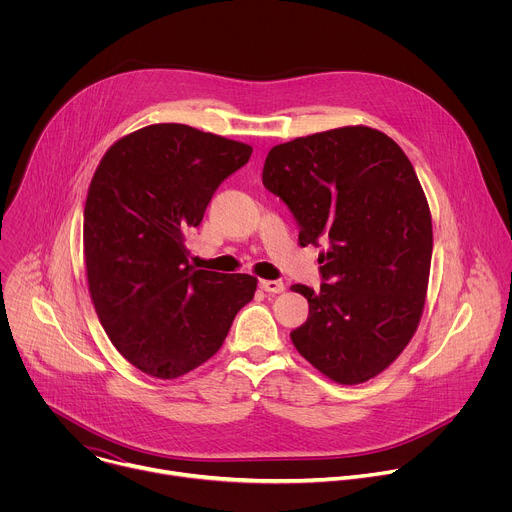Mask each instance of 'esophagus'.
I'll list each match as a JSON object with an SVG mask.
<instances>
[{
	"label": "esophagus",
	"mask_w": 512,
	"mask_h": 512,
	"mask_svg": "<svg viewBox=\"0 0 512 512\" xmlns=\"http://www.w3.org/2000/svg\"><path fill=\"white\" fill-rule=\"evenodd\" d=\"M259 285L263 291H267V294H281V291L285 289V283L277 281V279H263Z\"/></svg>",
	"instance_id": "esophagus-1"
}]
</instances>
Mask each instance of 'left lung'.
<instances>
[{"instance_id":"8db88e82","label":"left lung","mask_w":512,"mask_h":512,"mask_svg":"<svg viewBox=\"0 0 512 512\" xmlns=\"http://www.w3.org/2000/svg\"><path fill=\"white\" fill-rule=\"evenodd\" d=\"M263 186L294 212L302 247L328 243L320 289L291 285L310 304L291 342L334 383L381 375L419 326L431 267V212L409 158L383 131L346 125L275 145Z\"/></svg>"}]
</instances>
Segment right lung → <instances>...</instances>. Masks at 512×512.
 Returning <instances> with one entry per match:
<instances>
[{
  "mask_svg": "<svg viewBox=\"0 0 512 512\" xmlns=\"http://www.w3.org/2000/svg\"><path fill=\"white\" fill-rule=\"evenodd\" d=\"M253 148L182 123L117 139L85 204L83 247L95 312L125 360L154 379H178L223 346L257 277L188 263L186 235Z\"/></svg>",
  "mask_w": 512,
  "mask_h": 512,
  "instance_id": "1",
  "label": "right lung"
}]
</instances>
